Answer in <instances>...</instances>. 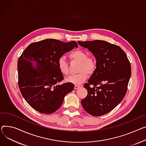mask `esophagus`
<instances>
[{
    "label": "esophagus",
    "mask_w": 146,
    "mask_h": 146,
    "mask_svg": "<svg viewBox=\"0 0 146 146\" xmlns=\"http://www.w3.org/2000/svg\"><path fill=\"white\" fill-rule=\"evenodd\" d=\"M79 87H80V86L76 85V86H74V89H79Z\"/></svg>",
    "instance_id": "esophagus-1"
}]
</instances>
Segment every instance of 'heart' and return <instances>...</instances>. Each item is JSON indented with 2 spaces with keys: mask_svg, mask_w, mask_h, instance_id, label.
I'll use <instances>...</instances> for the list:
<instances>
[{
  "mask_svg": "<svg viewBox=\"0 0 146 146\" xmlns=\"http://www.w3.org/2000/svg\"><path fill=\"white\" fill-rule=\"evenodd\" d=\"M69 57L72 61L78 62L77 72L78 73L70 76L66 78V81L75 85L83 83L88 77V74H93L97 69V62L92 56H88L86 52L77 49L71 52ZM57 67L60 72L64 75L69 74V64L64 57H60L57 61Z\"/></svg>",
  "mask_w": 146,
  "mask_h": 146,
  "instance_id": "heart-1",
  "label": "heart"
}]
</instances>
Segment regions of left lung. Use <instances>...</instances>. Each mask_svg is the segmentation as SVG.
Returning a JSON list of instances; mask_svg holds the SVG:
<instances>
[{
	"instance_id": "1",
	"label": "left lung",
	"mask_w": 146,
	"mask_h": 146,
	"mask_svg": "<svg viewBox=\"0 0 146 146\" xmlns=\"http://www.w3.org/2000/svg\"><path fill=\"white\" fill-rule=\"evenodd\" d=\"M94 56L97 69L84 84L87 96L81 101L83 109L93 116H100L114 109L127 90L131 69L122 48L103 40L78 42Z\"/></svg>"
}]
</instances>
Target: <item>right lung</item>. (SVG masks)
Wrapping results in <instances>:
<instances>
[{"label":"right lung","mask_w":146,"mask_h":146,"mask_svg":"<svg viewBox=\"0 0 146 146\" xmlns=\"http://www.w3.org/2000/svg\"><path fill=\"white\" fill-rule=\"evenodd\" d=\"M78 47L76 42L65 43L48 38L29 44L17 62L18 86L27 103L36 111L50 114L60 108L64 96L74 89L64 79L57 61L65 53ZM31 61H35L34 68Z\"/></svg>","instance_id":"right-lung-1"}]
</instances>
